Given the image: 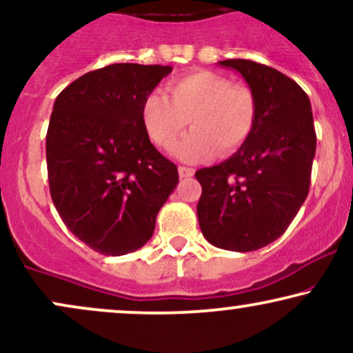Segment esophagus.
Wrapping results in <instances>:
<instances>
[{
	"label": "esophagus",
	"mask_w": 353,
	"mask_h": 353,
	"mask_svg": "<svg viewBox=\"0 0 353 353\" xmlns=\"http://www.w3.org/2000/svg\"><path fill=\"white\" fill-rule=\"evenodd\" d=\"M178 175H180V178H190L194 175V170L188 167H178Z\"/></svg>",
	"instance_id": "esophagus-1"
}]
</instances>
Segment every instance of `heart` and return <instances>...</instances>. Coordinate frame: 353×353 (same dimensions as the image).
Returning a JSON list of instances; mask_svg holds the SVG:
<instances>
[{
	"label": "heart",
	"mask_w": 353,
	"mask_h": 353,
	"mask_svg": "<svg viewBox=\"0 0 353 353\" xmlns=\"http://www.w3.org/2000/svg\"><path fill=\"white\" fill-rule=\"evenodd\" d=\"M165 93L155 91L142 104V124L152 142L170 150L183 136L188 123L193 132L176 147L183 162L206 160L219 150L229 155L250 137L256 121V99L245 86L225 77L199 70L170 81Z\"/></svg>",
	"instance_id": "b5f03b06"
}]
</instances>
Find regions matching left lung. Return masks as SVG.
Returning <instances> with one entry per match:
<instances>
[{"mask_svg": "<svg viewBox=\"0 0 353 353\" xmlns=\"http://www.w3.org/2000/svg\"><path fill=\"white\" fill-rule=\"evenodd\" d=\"M242 75L256 99L250 137L223 163L194 173L198 221L214 247L252 252L285 234L310 191L316 132L311 101L275 68L243 59L219 62Z\"/></svg>", "mask_w": 353, "mask_h": 353, "instance_id": "obj_1", "label": "left lung"}]
</instances>
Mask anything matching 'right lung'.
Returning <instances> with one entry per match:
<instances>
[{"mask_svg":"<svg viewBox=\"0 0 353 353\" xmlns=\"http://www.w3.org/2000/svg\"><path fill=\"white\" fill-rule=\"evenodd\" d=\"M168 65L112 63L59 94L46 139L50 196L70 232L119 256L150 241L178 168L150 142L142 104Z\"/></svg>","mask_w":353,"mask_h":353,"instance_id":"add662e5","label":"right lung"}]
</instances>
